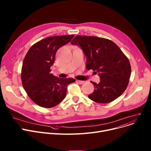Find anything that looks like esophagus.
<instances>
[{
	"mask_svg": "<svg viewBox=\"0 0 151 151\" xmlns=\"http://www.w3.org/2000/svg\"><path fill=\"white\" fill-rule=\"evenodd\" d=\"M76 81L77 83H78L79 84H83L84 83V81H79V80H76Z\"/></svg>",
	"mask_w": 151,
	"mask_h": 151,
	"instance_id": "obj_1",
	"label": "esophagus"
}]
</instances>
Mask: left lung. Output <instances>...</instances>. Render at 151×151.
I'll return each instance as SVG.
<instances>
[{
	"label": "left lung",
	"mask_w": 151,
	"mask_h": 151,
	"mask_svg": "<svg viewBox=\"0 0 151 151\" xmlns=\"http://www.w3.org/2000/svg\"><path fill=\"white\" fill-rule=\"evenodd\" d=\"M86 55V68L98 73L100 82L88 97L98 103L112 102L126 89L131 72L127 58L110 40L95 36H76L71 41Z\"/></svg>",
	"instance_id": "1"
}]
</instances>
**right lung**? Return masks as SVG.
<instances>
[{
  "instance_id": "obj_1",
  "label": "right lung",
  "mask_w": 151,
  "mask_h": 151,
  "mask_svg": "<svg viewBox=\"0 0 151 151\" xmlns=\"http://www.w3.org/2000/svg\"><path fill=\"white\" fill-rule=\"evenodd\" d=\"M74 35L45 38L30 47L22 64V86L32 101L38 106L53 107L65 98L67 86L73 78H59L50 73L58 50L69 43Z\"/></svg>"
}]
</instances>
